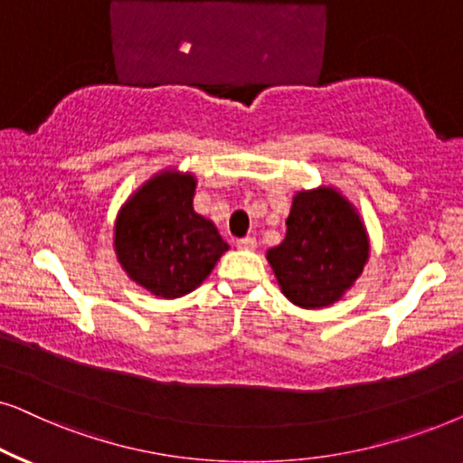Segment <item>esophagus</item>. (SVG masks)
Listing matches in <instances>:
<instances>
[{"mask_svg":"<svg viewBox=\"0 0 463 463\" xmlns=\"http://www.w3.org/2000/svg\"><path fill=\"white\" fill-rule=\"evenodd\" d=\"M236 246H238V249H244V250H255L257 249V240L250 238V236L240 238V240H236Z\"/></svg>","mask_w":463,"mask_h":463,"instance_id":"obj_1","label":"esophagus"}]
</instances>
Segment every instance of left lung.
I'll return each instance as SVG.
<instances>
[{"label":"left lung","instance_id":"1","mask_svg":"<svg viewBox=\"0 0 463 463\" xmlns=\"http://www.w3.org/2000/svg\"><path fill=\"white\" fill-rule=\"evenodd\" d=\"M368 236L362 221L334 189L293 197L283 242L268 250L280 289L302 308H323L340 299L362 274Z\"/></svg>","mask_w":463,"mask_h":463}]
</instances>
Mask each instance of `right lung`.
<instances>
[{
    "instance_id": "right-lung-1",
    "label": "right lung",
    "mask_w": 463,
    "mask_h": 463,
    "mask_svg": "<svg viewBox=\"0 0 463 463\" xmlns=\"http://www.w3.org/2000/svg\"><path fill=\"white\" fill-rule=\"evenodd\" d=\"M194 191L191 174L164 172L118 213V261L137 285L159 298L194 291L227 250L213 221L194 210Z\"/></svg>"
}]
</instances>
